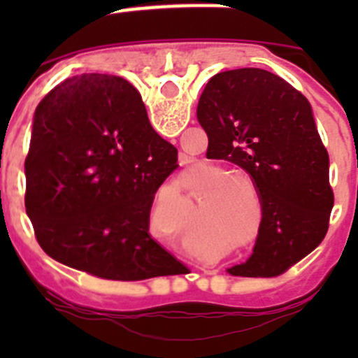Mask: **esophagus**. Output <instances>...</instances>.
Instances as JSON below:
<instances>
[{
    "instance_id": "esophagus-1",
    "label": "esophagus",
    "mask_w": 358,
    "mask_h": 358,
    "mask_svg": "<svg viewBox=\"0 0 358 358\" xmlns=\"http://www.w3.org/2000/svg\"><path fill=\"white\" fill-rule=\"evenodd\" d=\"M179 161H181V164H186L189 161V157L186 156V154H181V156H179Z\"/></svg>"
}]
</instances>
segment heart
<instances>
[{"label":"heart","instance_id":"obj_1","mask_svg":"<svg viewBox=\"0 0 358 358\" xmlns=\"http://www.w3.org/2000/svg\"><path fill=\"white\" fill-rule=\"evenodd\" d=\"M240 177H236V176H231V177H227V179H224L222 181V186H226V185H233V182H236L238 181Z\"/></svg>","mask_w":358,"mask_h":358}]
</instances>
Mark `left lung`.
Segmentation results:
<instances>
[{
  "label": "left lung",
  "mask_w": 358,
  "mask_h": 358,
  "mask_svg": "<svg viewBox=\"0 0 358 358\" xmlns=\"http://www.w3.org/2000/svg\"><path fill=\"white\" fill-rule=\"evenodd\" d=\"M197 120L208 134L206 156L242 166L260 192L251 258L227 273L280 276L322 242L334 208L330 157L308 100L271 71L229 69L210 78Z\"/></svg>",
  "instance_id": "left-lung-1"
}]
</instances>
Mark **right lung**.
I'll use <instances>...</instances> for the list:
<instances>
[{
	"mask_svg": "<svg viewBox=\"0 0 358 358\" xmlns=\"http://www.w3.org/2000/svg\"><path fill=\"white\" fill-rule=\"evenodd\" d=\"M177 148L148 122L125 78L84 73L37 106L24 161V206L43 251L103 280L169 276L179 262L148 233Z\"/></svg>",
	"mask_w": 358,
	"mask_h": 358,
	"instance_id": "right-lung-1",
	"label": "right lung"
}]
</instances>
